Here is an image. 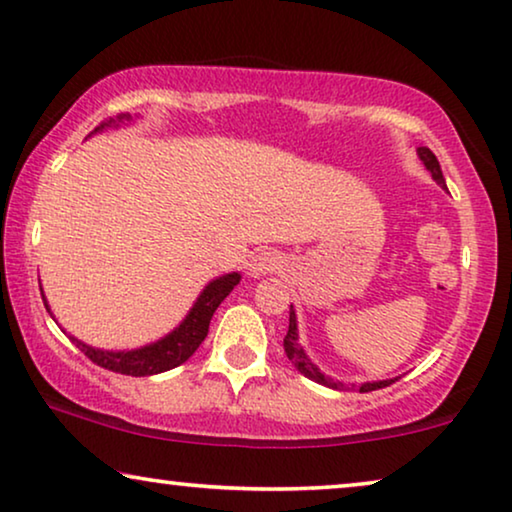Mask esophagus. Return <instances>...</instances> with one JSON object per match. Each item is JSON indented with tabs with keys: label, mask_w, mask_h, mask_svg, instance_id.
Listing matches in <instances>:
<instances>
[{
	"label": "esophagus",
	"mask_w": 512,
	"mask_h": 512,
	"mask_svg": "<svg viewBox=\"0 0 512 512\" xmlns=\"http://www.w3.org/2000/svg\"><path fill=\"white\" fill-rule=\"evenodd\" d=\"M284 258L277 254V251H258V254L251 256V261L247 263V272L251 277H263V275H272V272L282 270Z\"/></svg>",
	"instance_id": "1"
}]
</instances>
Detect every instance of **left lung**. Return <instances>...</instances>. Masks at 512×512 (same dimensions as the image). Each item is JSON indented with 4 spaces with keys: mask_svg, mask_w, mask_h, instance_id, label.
I'll return each instance as SVG.
<instances>
[{
    "mask_svg": "<svg viewBox=\"0 0 512 512\" xmlns=\"http://www.w3.org/2000/svg\"><path fill=\"white\" fill-rule=\"evenodd\" d=\"M417 153H419V158L424 160L426 170L431 172V177L436 179L440 186L447 188V186H445L443 172H440V163H438V158L433 156V151L426 149V146H419ZM284 352H286V356H289V361L293 363V366H296V368L300 370V373H303V375L307 377V380H314V382L324 384V387H331V389H342V382H333L331 377H326L324 373H321V370H319L317 366H314V363H312L310 359H307L305 349L298 345V326H296V312H293V305H291V312H289V331H286V335H284ZM391 382H394V380L366 382V384H361L359 391H361V394H368V391L389 387Z\"/></svg>",
    "mask_w": 512,
    "mask_h": 512,
    "instance_id": "8db88e82",
    "label": "left lung"
}]
</instances>
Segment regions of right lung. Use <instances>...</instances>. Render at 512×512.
Instances as JSON below:
<instances>
[{"label": "right lung", "mask_w": 512, "mask_h": 512, "mask_svg": "<svg viewBox=\"0 0 512 512\" xmlns=\"http://www.w3.org/2000/svg\"><path fill=\"white\" fill-rule=\"evenodd\" d=\"M123 121H130V116H118V121L109 118V121H104L100 128H95V132L102 130L104 125H118ZM237 284H240V275H237V272H230V275H223L219 279H214V282H209L205 286V291L200 293V298L195 300L193 310L188 312V317L179 324V328H174V331L170 335H165L163 340L153 342V345H146L142 349H132V352H102V349L83 345V342L76 338H72V342H76V347H79L90 361L97 363L100 368L114 370V373L132 377L165 373V370L177 368L184 361L191 359L195 349H198L202 345V340L207 338L209 321H212L216 307L223 303V298H226ZM44 305L48 310L46 298Z\"/></svg>", "instance_id": "add662e5"}]
</instances>
